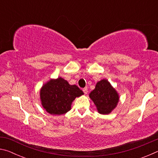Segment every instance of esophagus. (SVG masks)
I'll return each mask as SVG.
<instances>
[{
	"mask_svg": "<svg viewBox=\"0 0 158 158\" xmlns=\"http://www.w3.org/2000/svg\"><path fill=\"white\" fill-rule=\"evenodd\" d=\"M83 91H84V94L86 95L87 93H88V88H84V89H83Z\"/></svg>",
	"mask_w": 158,
	"mask_h": 158,
	"instance_id": "esophagus-1",
	"label": "esophagus"
}]
</instances>
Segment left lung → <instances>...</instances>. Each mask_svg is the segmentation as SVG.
Instances as JSON below:
<instances>
[{
  "label": "left lung",
  "mask_w": 158,
  "mask_h": 158,
  "mask_svg": "<svg viewBox=\"0 0 158 158\" xmlns=\"http://www.w3.org/2000/svg\"><path fill=\"white\" fill-rule=\"evenodd\" d=\"M89 97L95 104L100 114H109L116 107L119 102V94L107 79L97 82L95 88L89 93Z\"/></svg>",
  "instance_id": "8db88e82"
}]
</instances>
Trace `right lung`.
Masks as SVG:
<instances>
[{
	"label": "right lung",
	"instance_id": "obj_1",
	"mask_svg": "<svg viewBox=\"0 0 158 158\" xmlns=\"http://www.w3.org/2000/svg\"><path fill=\"white\" fill-rule=\"evenodd\" d=\"M84 93L76 85H70L62 77L51 79L40 90L41 105L47 113L62 115L71 109L73 102Z\"/></svg>",
	"mask_w": 158,
	"mask_h": 158
}]
</instances>
